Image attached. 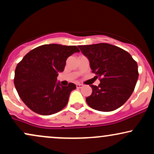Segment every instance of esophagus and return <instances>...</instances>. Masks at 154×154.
Returning <instances> with one entry per match:
<instances>
[{
    "mask_svg": "<svg viewBox=\"0 0 154 154\" xmlns=\"http://www.w3.org/2000/svg\"><path fill=\"white\" fill-rule=\"evenodd\" d=\"M76 86H77V88H82L83 87V85H82V84H77V85H76Z\"/></svg>",
    "mask_w": 154,
    "mask_h": 154,
    "instance_id": "obj_1",
    "label": "esophagus"
}]
</instances>
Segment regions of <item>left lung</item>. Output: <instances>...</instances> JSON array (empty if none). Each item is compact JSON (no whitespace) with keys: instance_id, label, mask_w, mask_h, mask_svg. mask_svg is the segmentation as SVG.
<instances>
[{"instance_id":"obj_1","label":"left lung","mask_w":154,"mask_h":154,"mask_svg":"<svg viewBox=\"0 0 154 154\" xmlns=\"http://www.w3.org/2000/svg\"><path fill=\"white\" fill-rule=\"evenodd\" d=\"M78 48L88 58L92 72L100 77L98 86L91 85L93 92L86 98L88 106L105 112L122 106L132 95L138 79L137 64L131 55L108 43Z\"/></svg>"}]
</instances>
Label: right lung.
Here are the masks:
<instances>
[{"mask_svg": "<svg viewBox=\"0 0 154 154\" xmlns=\"http://www.w3.org/2000/svg\"><path fill=\"white\" fill-rule=\"evenodd\" d=\"M76 46L48 44L35 48L24 56L15 69L14 85L22 101L37 114L51 115L66 106L74 83L57 82L66 59L79 52Z\"/></svg>", "mask_w": 154, "mask_h": 154, "instance_id": "add662e5", "label": "right lung"}]
</instances>
